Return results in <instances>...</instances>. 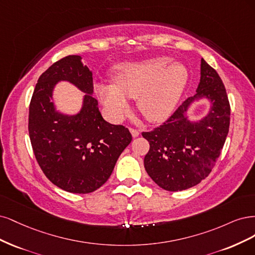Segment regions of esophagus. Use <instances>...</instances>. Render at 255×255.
<instances>
[{"label":"esophagus","instance_id":"34e87169","mask_svg":"<svg viewBox=\"0 0 255 255\" xmlns=\"http://www.w3.org/2000/svg\"><path fill=\"white\" fill-rule=\"evenodd\" d=\"M129 130H130V132H131V134H132V136H133V137H136V136H138V135H139L138 130L133 129V128H130Z\"/></svg>","mask_w":255,"mask_h":255}]
</instances>
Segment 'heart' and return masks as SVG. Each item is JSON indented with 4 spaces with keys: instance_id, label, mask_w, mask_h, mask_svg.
Masks as SVG:
<instances>
[{
    "instance_id": "obj_1",
    "label": "heart",
    "mask_w": 255,
    "mask_h": 255,
    "mask_svg": "<svg viewBox=\"0 0 255 255\" xmlns=\"http://www.w3.org/2000/svg\"><path fill=\"white\" fill-rule=\"evenodd\" d=\"M168 57H154L119 67L114 84H96L95 93L108 117L120 121L128 112V98L136 100L137 108L151 123L167 120L181 98L188 81V72Z\"/></svg>"
}]
</instances>
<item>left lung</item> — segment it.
Segmentation results:
<instances>
[{
  "label": "left lung",
  "mask_w": 255,
  "mask_h": 255,
  "mask_svg": "<svg viewBox=\"0 0 255 255\" xmlns=\"http://www.w3.org/2000/svg\"><path fill=\"white\" fill-rule=\"evenodd\" d=\"M200 83L186 101L158 128L143 132L149 142L144 158L147 174L163 190L178 192L201 182L214 167L229 132L230 104L217 72L201 59ZM207 99L209 113L199 121L187 117L190 105Z\"/></svg>",
  "instance_id": "8db88e82"
}]
</instances>
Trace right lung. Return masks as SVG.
<instances>
[{"label":"right lung","mask_w":255,"mask_h":255,"mask_svg":"<svg viewBox=\"0 0 255 255\" xmlns=\"http://www.w3.org/2000/svg\"><path fill=\"white\" fill-rule=\"evenodd\" d=\"M58 81H69L86 93L74 116L57 112L51 102ZM92 94V72L80 56L70 55L42 73L29 105L28 132L36 160L52 183L74 194L100 188L132 139L127 128L103 119Z\"/></svg>","instance_id":"right-lung-1"}]
</instances>
